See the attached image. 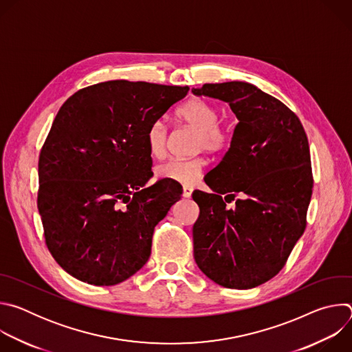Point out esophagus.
Returning <instances> with one entry per match:
<instances>
[{
	"instance_id": "obj_1",
	"label": "esophagus",
	"mask_w": 352,
	"mask_h": 352,
	"mask_svg": "<svg viewBox=\"0 0 352 352\" xmlns=\"http://www.w3.org/2000/svg\"><path fill=\"white\" fill-rule=\"evenodd\" d=\"M192 192H193V189H192L190 186H184V188H182V196H184L185 199H189V197L192 196Z\"/></svg>"
}]
</instances>
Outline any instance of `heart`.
I'll list each match as a JSON object with an SVG mask.
<instances>
[{"mask_svg": "<svg viewBox=\"0 0 352 352\" xmlns=\"http://www.w3.org/2000/svg\"><path fill=\"white\" fill-rule=\"evenodd\" d=\"M219 109L205 98H189L177 110V118L195 129L196 148L210 150V152H221L230 147L234 129L230 124L219 121ZM167 126L162 121H156L148 126L146 132V144L152 157L160 159L166 153L167 146ZM206 162L204 157L193 159H170L156 167V175L162 179L192 185L204 173Z\"/></svg>", "mask_w": 352, "mask_h": 352, "instance_id": "b5f03b06", "label": "heart"}]
</instances>
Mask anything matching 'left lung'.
<instances>
[{
    "label": "left lung",
    "mask_w": 352,
    "mask_h": 352,
    "mask_svg": "<svg viewBox=\"0 0 352 352\" xmlns=\"http://www.w3.org/2000/svg\"><path fill=\"white\" fill-rule=\"evenodd\" d=\"M192 91L228 103L239 121L206 179L214 193L192 195L200 210L195 262L219 285L254 288L284 267L305 231L314 186L308 138L299 118L255 85L206 83Z\"/></svg>",
    "instance_id": "8db88e82"
}]
</instances>
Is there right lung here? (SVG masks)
Listing matches in <instances>:
<instances>
[{
	"label": "right lung",
	"mask_w": 352,
	"mask_h": 352,
	"mask_svg": "<svg viewBox=\"0 0 352 352\" xmlns=\"http://www.w3.org/2000/svg\"><path fill=\"white\" fill-rule=\"evenodd\" d=\"M188 86L109 80L72 94L38 157L37 209L50 254L72 277L116 285L140 270L155 227L181 199L152 178L146 132Z\"/></svg>",
	"instance_id": "right-lung-1"
}]
</instances>
